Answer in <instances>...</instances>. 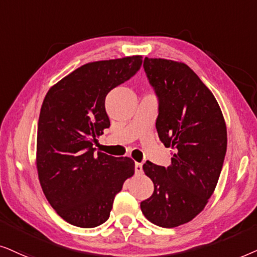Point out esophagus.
I'll list each match as a JSON object with an SVG mask.
<instances>
[{"label":"esophagus","mask_w":257,"mask_h":257,"mask_svg":"<svg viewBox=\"0 0 257 257\" xmlns=\"http://www.w3.org/2000/svg\"><path fill=\"white\" fill-rule=\"evenodd\" d=\"M135 173L136 174L142 173V163H139V162L135 163Z\"/></svg>","instance_id":"1"}]
</instances>
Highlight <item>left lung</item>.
I'll list each match as a JSON object with an SVG mask.
<instances>
[{
  "label": "left lung",
  "mask_w": 257,
  "mask_h": 257,
  "mask_svg": "<svg viewBox=\"0 0 257 257\" xmlns=\"http://www.w3.org/2000/svg\"><path fill=\"white\" fill-rule=\"evenodd\" d=\"M159 102L156 131L172 148V164H143L154 193L141 210L154 224L174 228L201 213L213 195L227 152V128L220 105L187 64L163 59L143 62Z\"/></svg>",
  "instance_id": "8db88e82"
}]
</instances>
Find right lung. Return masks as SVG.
Returning a JSON list of instances; mask_svg holds the SVG:
<instances>
[{
	"label": "right lung",
	"instance_id": "right-lung-1",
	"mask_svg": "<svg viewBox=\"0 0 257 257\" xmlns=\"http://www.w3.org/2000/svg\"><path fill=\"white\" fill-rule=\"evenodd\" d=\"M141 66L142 56L87 63L44 97L37 126V172L50 206L68 223L81 228L104 223L116 194L134 175L132 159L96 153L93 146L110 125L105 96Z\"/></svg>",
	"mask_w": 257,
	"mask_h": 257
}]
</instances>
